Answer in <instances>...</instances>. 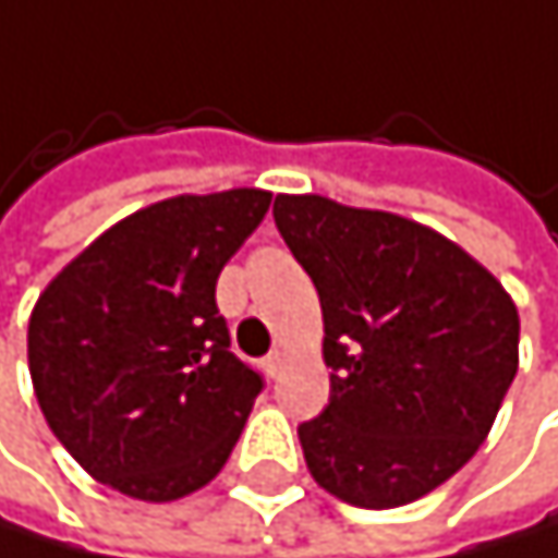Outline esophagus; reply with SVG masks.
Returning <instances> with one entry per match:
<instances>
[{
    "mask_svg": "<svg viewBox=\"0 0 558 558\" xmlns=\"http://www.w3.org/2000/svg\"><path fill=\"white\" fill-rule=\"evenodd\" d=\"M282 362H286V355L282 352H272V355H266L263 359V369H266V376H279V369H282Z\"/></svg>",
    "mask_w": 558,
    "mask_h": 558,
    "instance_id": "1",
    "label": "esophagus"
}]
</instances>
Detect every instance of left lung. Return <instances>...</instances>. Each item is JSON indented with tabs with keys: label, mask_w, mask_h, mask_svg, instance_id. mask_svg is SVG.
Masks as SVG:
<instances>
[{
	"label": "left lung",
	"mask_w": 558,
	"mask_h": 558,
	"mask_svg": "<svg viewBox=\"0 0 558 558\" xmlns=\"http://www.w3.org/2000/svg\"><path fill=\"white\" fill-rule=\"evenodd\" d=\"M323 305L329 405L299 426L313 480L359 509L423 499L476 456L519 369L502 282L442 232L329 196H276Z\"/></svg>",
	"instance_id": "obj_1"
}]
</instances>
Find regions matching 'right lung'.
I'll list each match as a JSON object with an SVG mask.
<instances>
[{
	"instance_id": "right-lung-1",
	"label": "right lung",
	"mask_w": 558,
	"mask_h": 558,
	"mask_svg": "<svg viewBox=\"0 0 558 558\" xmlns=\"http://www.w3.org/2000/svg\"><path fill=\"white\" fill-rule=\"evenodd\" d=\"M272 192L172 196L109 226L39 292L29 376L56 439L129 499L219 476L263 389L229 352L216 279Z\"/></svg>"
}]
</instances>
